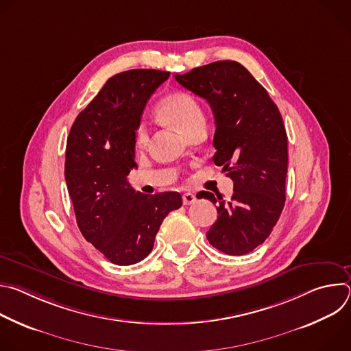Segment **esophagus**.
Masks as SVG:
<instances>
[{
  "label": "esophagus",
  "mask_w": 351,
  "mask_h": 351,
  "mask_svg": "<svg viewBox=\"0 0 351 351\" xmlns=\"http://www.w3.org/2000/svg\"><path fill=\"white\" fill-rule=\"evenodd\" d=\"M182 199H183V204L184 206H190V204H193L195 202V195L193 193H184L182 195Z\"/></svg>",
  "instance_id": "esophagus-1"
}]
</instances>
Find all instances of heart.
<instances>
[{
	"instance_id": "1",
	"label": "heart",
	"mask_w": 351,
	"mask_h": 351,
	"mask_svg": "<svg viewBox=\"0 0 351 351\" xmlns=\"http://www.w3.org/2000/svg\"><path fill=\"white\" fill-rule=\"evenodd\" d=\"M158 115L183 134H187L197 123L204 122L202 108L190 94L183 91L165 95L158 104ZM147 141L148 130L145 125H140L136 130V145L143 147Z\"/></svg>"
}]
</instances>
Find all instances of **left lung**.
I'll use <instances>...</instances> for the list:
<instances>
[{"mask_svg": "<svg viewBox=\"0 0 351 351\" xmlns=\"http://www.w3.org/2000/svg\"><path fill=\"white\" fill-rule=\"evenodd\" d=\"M175 79L207 99L215 118L213 161L233 180L230 202L203 191L218 203V219L207 239L225 254H247L265 241L285 206L287 136L282 115L268 91L236 61H217Z\"/></svg>", "mask_w": 351, "mask_h": 351, "instance_id": "1", "label": "left lung"}]
</instances>
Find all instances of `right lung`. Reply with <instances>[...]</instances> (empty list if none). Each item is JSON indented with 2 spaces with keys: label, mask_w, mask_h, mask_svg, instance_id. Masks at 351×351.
<instances>
[{
  "label": "right lung",
  "mask_w": 351,
  "mask_h": 351,
  "mask_svg": "<svg viewBox=\"0 0 351 351\" xmlns=\"http://www.w3.org/2000/svg\"><path fill=\"white\" fill-rule=\"evenodd\" d=\"M169 72L132 69L107 80L75 119L65 154V180L84 239L117 265L152 253L164 218L182 207L176 191L143 194L128 182L136 168V130L148 98Z\"/></svg>",
  "instance_id": "obj_1"
}]
</instances>
